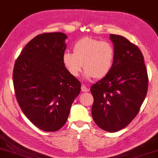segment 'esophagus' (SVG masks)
<instances>
[{"instance_id": "34e87169", "label": "esophagus", "mask_w": 158, "mask_h": 158, "mask_svg": "<svg viewBox=\"0 0 158 158\" xmlns=\"http://www.w3.org/2000/svg\"><path fill=\"white\" fill-rule=\"evenodd\" d=\"M81 91H82V92H88L89 91V89L87 88V87L84 85H81Z\"/></svg>"}]
</instances>
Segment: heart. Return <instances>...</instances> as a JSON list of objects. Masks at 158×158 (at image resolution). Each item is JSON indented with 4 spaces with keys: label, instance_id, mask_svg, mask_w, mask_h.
I'll use <instances>...</instances> for the list:
<instances>
[{
    "label": "heart",
    "instance_id": "b5f03b06",
    "mask_svg": "<svg viewBox=\"0 0 158 158\" xmlns=\"http://www.w3.org/2000/svg\"><path fill=\"white\" fill-rule=\"evenodd\" d=\"M73 51V53L65 51L62 56L64 68L72 77H78L82 67L87 80L103 78L111 71L115 49L109 42L84 37L76 42Z\"/></svg>",
    "mask_w": 158,
    "mask_h": 158
}]
</instances>
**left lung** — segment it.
I'll use <instances>...</instances> for the list:
<instances>
[{
  "label": "left lung",
  "instance_id": "8db88e82",
  "mask_svg": "<svg viewBox=\"0 0 158 158\" xmlns=\"http://www.w3.org/2000/svg\"><path fill=\"white\" fill-rule=\"evenodd\" d=\"M115 49L111 71L91 86L92 116L102 130L115 132L135 118L148 89L143 56L135 45L120 35H110Z\"/></svg>",
  "mask_w": 158,
  "mask_h": 158
}]
</instances>
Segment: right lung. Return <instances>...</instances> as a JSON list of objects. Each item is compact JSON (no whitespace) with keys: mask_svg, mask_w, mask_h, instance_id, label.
Instances as JSON below:
<instances>
[{"mask_svg":"<svg viewBox=\"0 0 158 158\" xmlns=\"http://www.w3.org/2000/svg\"><path fill=\"white\" fill-rule=\"evenodd\" d=\"M67 35L44 33L28 42L15 61L13 84L23 113L35 126L55 132L67 121L81 83L62 62Z\"/></svg>","mask_w":158,"mask_h":158,"instance_id":"obj_1","label":"right lung"}]
</instances>
